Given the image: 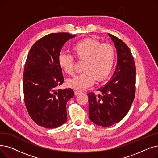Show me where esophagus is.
<instances>
[{"label":"esophagus","mask_w":158,"mask_h":158,"mask_svg":"<svg viewBox=\"0 0 158 158\" xmlns=\"http://www.w3.org/2000/svg\"><path fill=\"white\" fill-rule=\"evenodd\" d=\"M81 92V91H80V90H75V95H78L79 94H80Z\"/></svg>","instance_id":"1"}]
</instances>
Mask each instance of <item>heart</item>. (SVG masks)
<instances>
[{
    "mask_svg": "<svg viewBox=\"0 0 158 158\" xmlns=\"http://www.w3.org/2000/svg\"><path fill=\"white\" fill-rule=\"evenodd\" d=\"M72 50L76 58L85 60L83 67L85 71L68 80L67 84L69 86L77 90H85L94 84L96 78L99 81H103L111 73L115 57L112 45L86 39L74 44ZM58 63L66 73L70 75L74 74L75 59L72 55L60 53Z\"/></svg>",
    "mask_w": 158,
    "mask_h": 158,
    "instance_id": "1",
    "label": "heart"
}]
</instances>
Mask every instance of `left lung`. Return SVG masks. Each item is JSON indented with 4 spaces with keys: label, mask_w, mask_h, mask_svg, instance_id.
<instances>
[{
    "label": "left lung",
    "mask_w": 158,
    "mask_h": 158,
    "mask_svg": "<svg viewBox=\"0 0 158 158\" xmlns=\"http://www.w3.org/2000/svg\"><path fill=\"white\" fill-rule=\"evenodd\" d=\"M117 50V66L111 79L99 88L100 94H88L89 118L103 127L119 123L128 112L135 98V66L127 45L108 33Z\"/></svg>",
    "instance_id": "left-lung-1"
}]
</instances>
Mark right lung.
I'll return each mask as SVG.
<instances>
[{"mask_svg":"<svg viewBox=\"0 0 158 158\" xmlns=\"http://www.w3.org/2000/svg\"><path fill=\"white\" fill-rule=\"evenodd\" d=\"M75 36L50 33L37 40L28 53L23 73L24 103L39 126L55 128L67 120L66 103L74 92L72 88L57 89L64 82L58 56L66 41Z\"/></svg>","mask_w":158,"mask_h":158,"instance_id":"obj_1","label":"right lung"}]
</instances>
